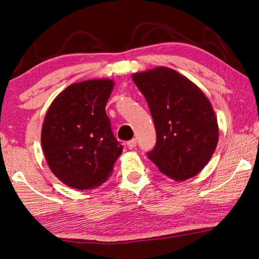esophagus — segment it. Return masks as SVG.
<instances>
[{"instance_id": "34e87169", "label": "esophagus", "mask_w": 259, "mask_h": 259, "mask_svg": "<svg viewBox=\"0 0 259 259\" xmlns=\"http://www.w3.org/2000/svg\"><path fill=\"white\" fill-rule=\"evenodd\" d=\"M126 145H128V147L130 148V150H133V148H135L136 145H137V140H136L135 138L131 139V140H129L128 143H126Z\"/></svg>"}]
</instances>
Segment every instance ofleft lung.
Returning a JSON list of instances; mask_svg holds the SVG:
<instances>
[{"mask_svg": "<svg viewBox=\"0 0 259 259\" xmlns=\"http://www.w3.org/2000/svg\"><path fill=\"white\" fill-rule=\"evenodd\" d=\"M150 107L156 144L148 159L177 182L194 177L211 159L218 124L211 103L198 85L169 67L133 74Z\"/></svg>", "mask_w": 259, "mask_h": 259, "instance_id": "left-lung-1", "label": "left lung"}]
</instances>
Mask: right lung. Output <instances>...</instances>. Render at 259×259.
<instances>
[{
    "mask_svg": "<svg viewBox=\"0 0 259 259\" xmlns=\"http://www.w3.org/2000/svg\"><path fill=\"white\" fill-rule=\"evenodd\" d=\"M113 88L109 78L73 83L48 109L41 131L43 153L65 185L91 190L111 177L122 153L105 111Z\"/></svg>",
    "mask_w": 259,
    "mask_h": 259,
    "instance_id": "1",
    "label": "right lung"
}]
</instances>
